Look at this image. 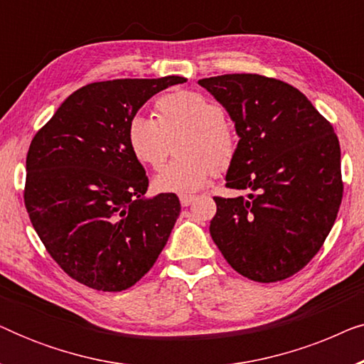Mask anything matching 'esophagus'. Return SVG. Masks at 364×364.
I'll use <instances>...</instances> for the list:
<instances>
[{
    "instance_id": "obj_1",
    "label": "esophagus",
    "mask_w": 364,
    "mask_h": 364,
    "mask_svg": "<svg viewBox=\"0 0 364 364\" xmlns=\"http://www.w3.org/2000/svg\"><path fill=\"white\" fill-rule=\"evenodd\" d=\"M178 198H181L182 207H188V205H191L192 202H196V200H197V197H196V196H187V193H183V196H181Z\"/></svg>"
}]
</instances>
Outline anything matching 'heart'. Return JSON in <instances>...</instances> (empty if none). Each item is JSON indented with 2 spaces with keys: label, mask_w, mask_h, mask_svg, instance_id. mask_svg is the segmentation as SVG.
I'll list each match as a JSON object with an SVG mask.
<instances>
[{
  "label": "heart",
  "mask_w": 364,
  "mask_h": 364,
  "mask_svg": "<svg viewBox=\"0 0 364 364\" xmlns=\"http://www.w3.org/2000/svg\"><path fill=\"white\" fill-rule=\"evenodd\" d=\"M156 109L157 117L136 114L127 124L129 149L139 162L159 168L167 159L168 137L186 131L178 147L182 156L154 177L157 192H196L213 171L230 168L237 137L220 104L202 92L176 91L159 97Z\"/></svg>",
  "instance_id": "heart-1"
}]
</instances>
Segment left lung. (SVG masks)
Masks as SVG:
<instances>
[{
    "mask_svg": "<svg viewBox=\"0 0 364 364\" xmlns=\"http://www.w3.org/2000/svg\"><path fill=\"white\" fill-rule=\"evenodd\" d=\"M225 107L240 137L227 187L213 197L210 235L233 270L280 282L320 250L343 198L341 152L333 126L290 84L260 74L198 81Z\"/></svg>",
    "mask_w": 364,
    "mask_h": 364,
    "instance_id": "8db88e82",
    "label": "left lung"
}]
</instances>
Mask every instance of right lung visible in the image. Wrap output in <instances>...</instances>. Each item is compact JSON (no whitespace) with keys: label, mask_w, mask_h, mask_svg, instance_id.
<instances>
[{"label":"right lung","mask_w":364,"mask_h":364,"mask_svg":"<svg viewBox=\"0 0 364 364\" xmlns=\"http://www.w3.org/2000/svg\"><path fill=\"white\" fill-rule=\"evenodd\" d=\"M186 77L114 79L74 91L33 137L24 205L54 262L74 280L122 291L151 270L181 202L147 198L127 124L154 94Z\"/></svg>","instance_id":"add662e5"}]
</instances>
